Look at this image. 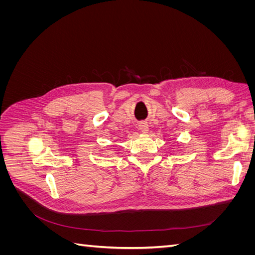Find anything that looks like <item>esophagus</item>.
<instances>
[{"label": "esophagus", "instance_id": "34e87169", "mask_svg": "<svg viewBox=\"0 0 255 255\" xmlns=\"http://www.w3.org/2000/svg\"><path fill=\"white\" fill-rule=\"evenodd\" d=\"M139 128H140V130H141L142 133H148V130H149L148 123H146V122H140L139 123Z\"/></svg>", "mask_w": 255, "mask_h": 255}]
</instances>
